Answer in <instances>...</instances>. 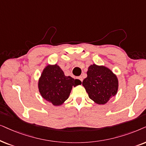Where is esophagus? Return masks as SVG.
I'll return each mask as SVG.
<instances>
[{"instance_id": "obj_1", "label": "esophagus", "mask_w": 146, "mask_h": 146, "mask_svg": "<svg viewBox=\"0 0 146 146\" xmlns=\"http://www.w3.org/2000/svg\"><path fill=\"white\" fill-rule=\"evenodd\" d=\"M78 79L81 81V82H82V81H83V77H82L79 76V77H78Z\"/></svg>"}]
</instances>
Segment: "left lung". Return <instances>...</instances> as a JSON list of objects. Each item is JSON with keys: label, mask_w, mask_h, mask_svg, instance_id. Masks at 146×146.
<instances>
[{"label": "left lung", "mask_w": 146, "mask_h": 146, "mask_svg": "<svg viewBox=\"0 0 146 146\" xmlns=\"http://www.w3.org/2000/svg\"><path fill=\"white\" fill-rule=\"evenodd\" d=\"M87 74L82 84L93 102L98 104H106L111 97L115 96L118 80L110 69L93 64L88 68Z\"/></svg>", "instance_id": "left-lung-1"}]
</instances>
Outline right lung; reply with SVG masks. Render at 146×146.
<instances>
[{
    "label": "right lung",
    "mask_w": 146,
    "mask_h": 146,
    "mask_svg": "<svg viewBox=\"0 0 146 146\" xmlns=\"http://www.w3.org/2000/svg\"><path fill=\"white\" fill-rule=\"evenodd\" d=\"M80 84L79 79L65 76L57 65H48L38 81V89L44 100L54 106H60L69 98L73 86Z\"/></svg>",
    "instance_id": "obj_1"
}]
</instances>
